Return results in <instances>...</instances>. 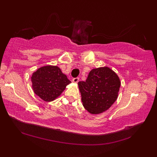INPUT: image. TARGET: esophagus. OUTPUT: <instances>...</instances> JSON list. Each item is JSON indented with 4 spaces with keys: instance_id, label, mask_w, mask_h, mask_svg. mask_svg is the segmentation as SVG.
Instances as JSON below:
<instances>
[{
    "instance_id": "34e87169",
    "label": "esophagus",
    "mask_w": 157,
    "mask_h": 157,
    "mask_svg": "<svg viewBox=\"0 0 157 157\" xmlns=\"http://www.w3.org/2000/svg\"><path fill=\"white\" fill-rule=\"evenodd\" d=\"M79 78H73V83H78V82H79Z\"/></svg>"
}]
</instances>
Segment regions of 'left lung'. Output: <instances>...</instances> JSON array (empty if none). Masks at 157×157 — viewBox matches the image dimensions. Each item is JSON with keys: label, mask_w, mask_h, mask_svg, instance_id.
Masks as SVG:
<instances>
[{"label": "left lung", "mask_w": 157, "mask_h": 157, "mask_svg": "<svg viewBox=\"0 0 157 157\" xmlns=\"http://www.w3.org/2000/svg\"><path fill=\"white\" fill-rule=\"evenodd\" d=\"M84 107L91 114H100L116 102L121 87L118 75L107 66L94 68L85 82H79Z\"/></svg>", "instance_id": "obj_1"}]
</instances>
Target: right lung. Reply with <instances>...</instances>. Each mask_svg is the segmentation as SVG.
Masks as SVG:
<instances>
[{
	"label": "right lung",
	"mask_w": 157,
	"mask_h": 157,
	"mask_svg": "<svg viewBox=\"0 0 157 157\" xmlns=\"http://www.w3.org/2000/svg\"><path fill=\"white\" fill-rule=\"evenodd\" d=\"M31 80L34 94L46 102L57 99L71 83L58 66L51 65L37 69L33 73Z\"/></svg>",
	"instance_id": "obj_1"
}]
</instances>
